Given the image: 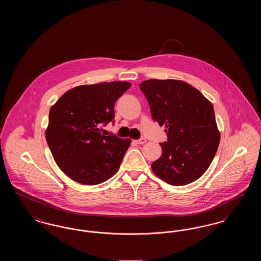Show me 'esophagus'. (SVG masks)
Here are the masks:
<instances>
[{
  "label": "esophagus",
  "mask_w": 261,
  "mask_h": 261,
  "mask_svg": "<svg viewBox=\"0 0 261 261\" xmlns=\"http://www.w3.org/2000/svg\"><path fill=\"white\" fill-rule=\"evenodd\" d=\"M135 142H136L138 145H144V144H146V143H147V140H146L145 138H141V139L137 140Z\"/></svg>",
  "instance_id": "obj_1"
}]
</instances>
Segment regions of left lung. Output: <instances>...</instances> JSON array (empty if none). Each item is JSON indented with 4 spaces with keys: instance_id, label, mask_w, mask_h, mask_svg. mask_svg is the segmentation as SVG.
I'll return each mask as SVG.
<instances>
[{
    "instance_id": "obj_1",
    "label": "left lung",
    "mask_w": 261,
    "mask_h": 261,
    "mask_svg": "<svg viewBox=\"0 0 261 261\" xmlns=\"http://www.w3.org/2000/svg\"><path fill=\"white\" fill-rule=\"evenodd\" d=\"M152 119L165 125L167 142L151 169L172 186L190 184L204 173L218 149L213 106L198 89L181 80L149 79L140 84Z\"/></svg>"
}]
</instances>
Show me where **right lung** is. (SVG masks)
Wrapping results in <instances>:
<instances>
[{
	"label": "right lung",
	"instance_id": "1",
	"mask_svg": "<svg viewBox=\"0 0 261 261\" xmlns=\"http://www.w3.org/2000/svg\"><path fill=\"white\" fill-rule=\"evenodd\" d=\"M131 84L125 81L81 85L51 106L46 140L59 167L75 182L97 185L119 169L130 139L106 136L100 125L114 118V102Z\"/></svg>",
	"mask_w": 261,
	"mask_h": 261
}]
</instances>
